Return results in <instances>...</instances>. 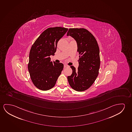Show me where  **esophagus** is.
Listing matches in <instances>:
<instances>
[{"instance_id":"1","label":"esophagus","mask_w":132,"mask_h":132,"mask_svg":"<svg viewBox=\"0 0 132 132\" xmlns=\"http://www.w3.org/2000/svg\"><path fill=\"white\" fill-rule=\"evenodd\" d=\"M69 67V66L67 65V64H64V68H67V67Z\"/></svg>"}]
</instances>
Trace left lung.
Listing matches in <instances>:
<instances>
[{"mask_svg": "<svg viewBox=\"0 0 132 132\" xmlns=\"http://www.w3.org/2000/svg\"><path fill=\"white\" fill-rule=\"evenodd\" d=\"M67 35L76 41L79 55L78 68L71 66L73 72L68 80L73 89L85 91L93 85L99 74V47L93 35L85 29L69 28Z\"/></svg>", "mask_w": 132, "mask_h": 132, "instance_id": "8db88e82", "label": "left lung"}]
</instances>
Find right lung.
<instances>
[{"instance_id": "obj_1", "label": "right lung", "mask_w": 132, "mask_h": 132, "mask_svg": "<svg viewBox=\"0 0 132 132\" xmlns=\"http://www.w3.org/2000/svg\"><path fill=\"white\" fill-rule=\"evenodd\" d=\"M68 29L55 27L45 30L30 49L28 69L30 79L35 86L42 90L53 87L63 68L62 63L51 61L54 55L57 43Z\"/></svg>"}]
</instances>
